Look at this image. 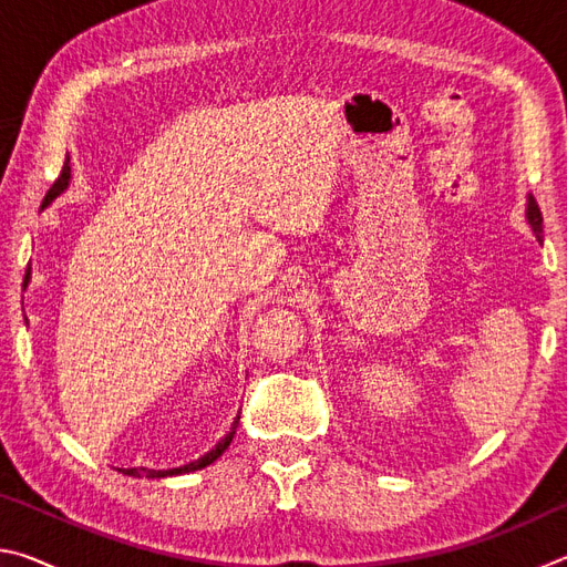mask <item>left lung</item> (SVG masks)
Masks as SVG:
<instances>
[{
  "label": "left lung",
  "instance_id": "obj_1",
  "mask_svg": "<svg viewBox=\"0 0 567 567\" xmlns=\"http://www.w3.org/2000/svg\"><path fill=\"white\" fill-rule=\"evenodd\" d=\"M525 217H527V225L533 227V233H535V237H537V243H543V215H540V207H537V203H535V197H533V195L527 197Z\"/></svg>",
  "mask_w": 567,
  "mask_h": 567
}]
</instances>
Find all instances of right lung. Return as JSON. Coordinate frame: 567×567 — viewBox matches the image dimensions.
<instances>
[{"instance_id": "right-lung-1", "label": "right lung", "mask_w": 567, "mask_h": 567, "mask_svg": "<svg viewBox=\"0 0 567 567\" xmlns=\"http://www.w3.org/2000/svg\"><path fill=\"white\" fill-rule=\"evenodd\" d=\"M70 159L64 162V167H62V175L54 179V185L47 189V195H44V199H42V209L52 203V199H56L62 195V192L66 189V185H70ZM30 275H32V270L30 267H27V275H24V287L30 285ZM237 422H239V417H235V422H233V430H229V433L219 440V443L209 450L207 455H203L199 460H195V463H187V465H182V467H172V470H147V467H120L124 475H132V477H140V475H145V477H169V475H185V473H195V470H203V467H207V465H213L215 460L225 453V450L229 447V443H233V437H235V430H237Z\"/></svg>"}]
</instances>
